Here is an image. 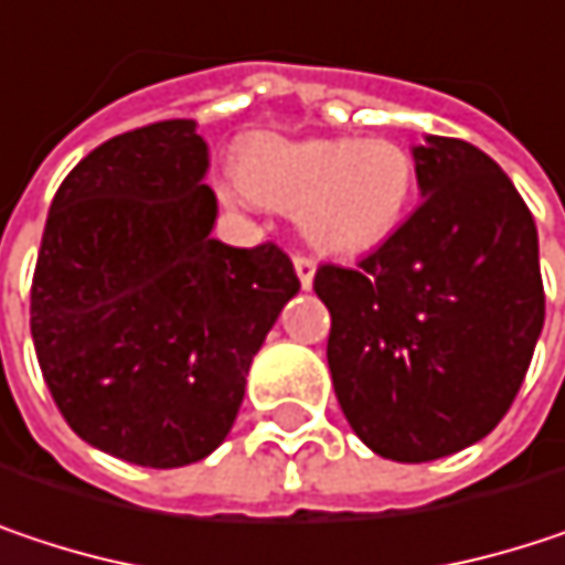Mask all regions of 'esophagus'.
Returning <instances> with one entry per match:
<instances>
[{"instance_id":"34e87169","label":"esophagus","mask_w":565,"mask_h":565,"mask_svg":"<svg viewBox=\"0 0 565 565\" xmlns=\"http://www.w3.org/2000/svg\"><path fill=\"white\" fill-rule=\"evenodd\" d=\"M294 271H297V278H300V287H310V284H313V271H317V262H313L310 255L297 252V255H294Z\"/></svg>"}]
</instances>
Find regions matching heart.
Wrapping results in <instances>:
<instances>
[{"label": "heart", "instance_id": "1", "mask_svg": "<svg viewBox=\"0 0 565 565\" xmlns=\"http://www.w3.org/2000/svg\"><path fill=\"white\" fill-rule=\"evenodd\" d=\"M245 199L297 212L310 245L366 252L402 225L415 195V160L395 140H258L242 153Z\"/></svg>", "mask_w": 565, "mask_h": 565}]
</instances>
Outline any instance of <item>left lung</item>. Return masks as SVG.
I'll list each match as a JSON object with an SVG mask.
<instances>
[{
	"mask_svg": "<svg viewBox=\"0 0 565 565\" xmlns=\"http://www.w3.org/2000/svg\"><path fill=\"white\" fill-rule=\"evenodd\" d=\"M418 209L353 268L320 265L327 363L353 431L418 465L481 441L508 415L543 330L536 225L478 147H415Z\"/></svg>",
	"mask_w": 565,
	"mask_h": 565,
	"instance_id": "left-lung-1",
	"label": "left lung"
}]
</instances>
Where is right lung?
Here are the masks:
<instances>
[{
  "label": "right lung",
  "instance_id": "1",
  "mask_svg": "<svg viewBox=\"0 0 565 565\" xmlns=\"http://www.w3.org/2000/svg\"><path fill=\"white\" fill-rule=\"evenodd\" d=\"M209 150L160 120L90 150L57 185L32 278V340L64 422L143 468L215 451L281 307L300 290L275 242L212 238Z\"/></svg>",
  "mask_w": 565,
  "mask_h": 565
}]
</instances>
